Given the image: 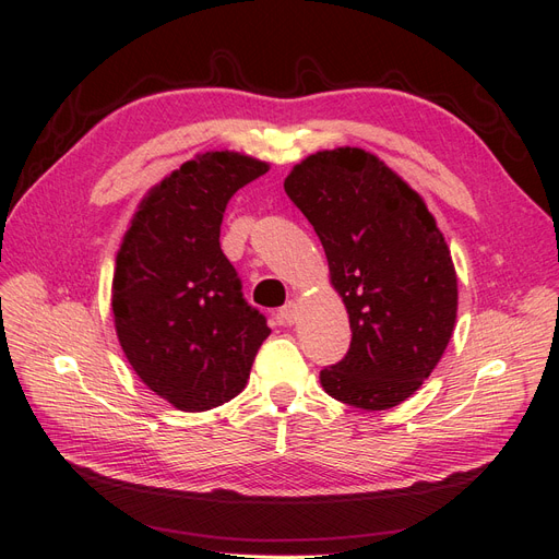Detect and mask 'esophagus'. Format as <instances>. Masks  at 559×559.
Wrapping results in <instances>:
<instances>
[{
  "instance_id": "obj_1",
  "label": "esophagus",
  "mask_w": 559,
  "mask_h": 559,
  "mask_svg": "<svg viewBox=\"0 0 559 559\" xmlns=\"http://www.w3.org/2000/svg\"><path fill=\"white\" fill-rule=\"evenodd\" d=\"M277 319H280V324L292 326L294 321L298 319V306H296V300H289V302H286V306H282V308L277 310Z\"/></svg>"
}]
</instances>
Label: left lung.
<instances>
[{"instance_id":"obj_1","label":"left lung","mask_w":559,"mask_h":559,"mask_svg":"<svg viewBox=\"0 0 559 559\" xmlns=\"http://www.w3.org/2000/svg\"><path fill=\"white\" fill-rule=\"evenodd\" d=\"M284 191L319 235L349 314V349L321 370V386L354 408H394L452 337L456 275L443 233L419 193L364 148L317 151Z\"/></svg>"}]
</instances>
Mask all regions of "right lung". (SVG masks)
Instances as JSON below:
<instances>
[{"label":"right lung","mask_w":559,"mask_h":559,"mask_svg":"<svg viewBox=\"0 0 559 559\" xmlns=\"http://www.w3.org/2000/svg\"><path fill=\"white\" fill-rule=\"evenodd\" d=\"M265 173L267 163L235 151L186 160L144 195L118 249V343L140 380L179 411L238 396L270 335L218 245L228 200Z\"/></svg>","instance_id":"1"}]
</instances>
